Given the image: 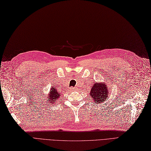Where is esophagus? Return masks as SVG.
<instances>
[{
    "label": "esophagus",
    "instance_id": "esophagus-1",
    "mask_svg": "<svg viewBox=\"0 0 151 151\" xmlns=\"http://www.w3.org/2000/svg\"><path fill=\"white\" fill-rule=\"evenodd\" d=\"M74 89H75V88H70V90H71L72 91H74Z\"/></svg>",
    "mask_w": 151,
    "mask_h": 151
}]
</instances>
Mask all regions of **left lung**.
Returning a JSON list of instances; mask_svg holds the SVG:
<instances>
[{
  "mask_svg": "<svg viewBox=\"0 0 151 151\" xmlns=\"http://www.w3.org/2000/svg\"><path fill=\"white\" fill-rule=\"evenodd\" d=\"M109 89L107 84L104 83L94 84L91 88L89 96L94 101L95 103H103L108 98Z\"/></svg>",
  "mask_w": 151,
  "mask_h": 151,
  "instance_id": "left-lung-1",
  "label": "left lung"
}]
</instances>
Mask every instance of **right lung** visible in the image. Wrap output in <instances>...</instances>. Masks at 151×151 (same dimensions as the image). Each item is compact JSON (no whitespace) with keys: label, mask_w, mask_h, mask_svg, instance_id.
<instances>
[{"label":"right lung","mask_w":151,"mask_h":151,"mask_svg":"<svg viewBox=\"0 0 151 151\" xmlns=\"http://www.w3.org/2000/svg\"><path fill=\"white\" fill-rule=\"evenodd\" d=\"M61 97V94L58 92V91L55 89V87L52 88L50 91V94L48 96V101L50 104H53L54 103H56L57 100Z\"/></svg>","instance_id":"right-lung-1"}]
</instances>
